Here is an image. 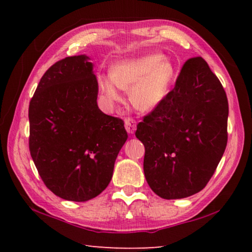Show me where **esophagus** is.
I'll list each match as a JSON object with an SVG mask.
<instances>
[{"mask_svg":"<svg viewBox=\"0 0 252 252\" xmlns=\"http://www.w3.org/2000/svg\"><path fill=\"white\" fill-rule=\"evenodd\" d=\"M125 126L127 133H134V131L136 129V122L132 118H126L125 120Z\"/></svg>","mask_w":252,"mask_h":252,"instance_id":"esophagus-1","label":"esophagus"}]
</instances>
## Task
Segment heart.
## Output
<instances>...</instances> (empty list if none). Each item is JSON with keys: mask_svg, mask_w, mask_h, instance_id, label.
<instances>
[{"mask_svg": "<svg viewBox=\"0 0 252 252\" xmlns=\"http://www.w3.org/2000/svg\"><path fill=\"white\" fill-rule=\"evenodd\" d=\"M174 67L162 54H147L116 63L111 75H100V90L111 102H122L120 89L130 90V101L136 109L150 111L167 95Z\"/></svg>", "mask_w": 252, "mask_h": 252, "instance_id": "heart-1", "label": "heart"}]
</instances>
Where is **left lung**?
Returning a JSON list of instances; mask_svg holds the SVG:
<instances>
[{"instance_id":"1","label":"left lung","mask_w":252,"mask_h":252,"mask_svg":"<svg viewBox=\"0 0 252 252\" xmlns=\"http://www.w3.org/2000/svg\"><path fill=\"white\" fill-rule=\"evenodd\" d=\"M228 113L227 94L208 63L187 60L174 88L136 126L153 192L182 199L207 186L227 147Z\"/></svg>"}]
</instances>
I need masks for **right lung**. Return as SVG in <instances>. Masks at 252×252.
Returning a JSON list of instances; mask_svg holds the SVG:
<instances>
[{"mask_svg":"<svg viewBox=\"0 0 252 252\" xmlns=\"http://www.w3.org/2000/svg\"><path fill=\"white\" fill-rule=\"evenodd\" d=\"M88 60L75 55L55 62L29 105V148L42 181L58 197L78 202L108 187L127 139L125 122L97 106V81Z\"/></svg>","mask_w":252,"mask_h":252,"instance_id":"obj_1","label":"right lung"}]
</instances>
